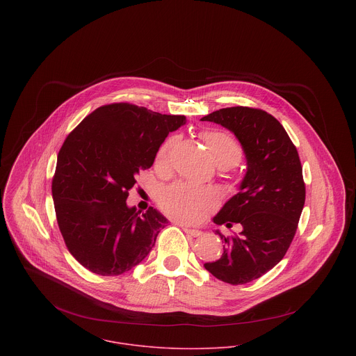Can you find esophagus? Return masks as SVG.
Returning a JSON list of instances; mask_svg holds the SVG:
<instances>
[{
	"mask_svg": "<svg viewBox=\"0 0 356 356\" xmlns=\"http://www.w3.org/2000/svg\"><path fill=\"white\" fill-rule=\"evenodd\" d=\"M182 229H184V232H185L186 234H189V236H192V237H200V236L203 234V232H202V230H197V229H189V227H186V226H182Z\"/></svg>",
	"mask_w": 356,
	"mask_h": 356,
	"instance_id": "obj_1",
	"label": "esophagus"
}]
</instances>
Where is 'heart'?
I'll return each instance as SVG.
<instances>
[{
    "label": "heart",
    "instance_id": "b5f03b06",
    "mask_svg": "<svg viewBox=\"0 0 356 356\" xmlns=\"http://www.w3.org/2000/svg\"><path fill=\"white\" fill-rule=\"evenodd\" d=\"M200 137L219 168L227 170L240 163L243 148L232 134L219 130H207ZM172 144L174 138H168L161 144L156 153L157 165L167 163ZM159 204L171 218L184 223H197L218 204V195L208 188H196L179 182L167 186L159 193Z\"/></svg>",
    "mask_w": 356,
    "mask_h": 356
}]
</instances>
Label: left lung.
I'll return each instance as SVG.
<instances>
[{"label": "left lung", "instance_id": "left-lung-1", "mask_svg": "<svg viewBox=\"0 0 356 356\" xmlns=\"http://www.w3.org/2000/svg\"><path fill=\"white\" fill-rule=\"evenodd\" d=\"M230 130L247 159L238 193L213 216V223L240 233L219 230L223 254L204 267L218 280L243 285L266 274L286 254L303 211L305 186L299 153L282 124L270 113L232 106L202 118Z\"/></svg>", "mask_w": 356, "mask_h": 356}]
</instances>
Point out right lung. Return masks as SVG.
Instances as JSON below:
<instances>
[{"label": "right lung", "instance_id": "obj_1", "mask_svg": "<svg viewBox=\"0 0 356 356\" xmlns=\"http://www.w3.org/2000/svg\"><path fill=\"white\" fill-rule=\"evenodd\" d=\"M185 123L181 115L118 102L93 111L65 138L51 196L68 251L92 273L123 274L152 251L167 218L126 200L168 133Z\"/></svg>", "mask_w": 356, "mask_h": 356}]
</instances>
